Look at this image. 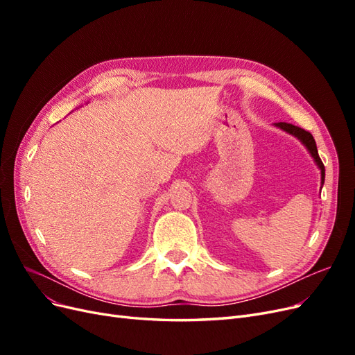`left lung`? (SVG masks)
I'll return each instance as SVG.
<instances>
[{
    "mask_svg": "<svg viewBox=\"0 0 355 355\" xmlns=\"http://www.w3.org/2000/svg\"><path fill=\"white\" fill-rule=\"evenodd\" d=\"M275 125L283 128V130L288 132L290 135H293V136H296L297 139H300V141H302V144L308 148V151L311 153V155H313V158L315 159V163L318 164V167H320V170H321V180H323V184H324V164H323V161H321V158H320V155H318L317 145H315V141H314L313 135H311V133L306 132V130H304V128L296 127V125L288 124V123H277Z\"/></svg>",
    "mask_w": 355,
    "mask_h": 355,
    "instance_id": "1",
    "label": "left lung"
}]
</instances>
